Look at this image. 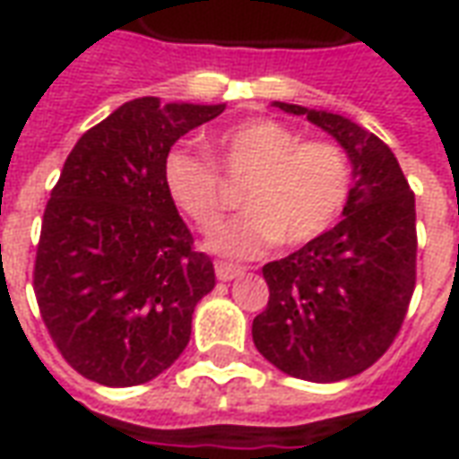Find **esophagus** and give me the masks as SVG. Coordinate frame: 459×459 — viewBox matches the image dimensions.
<instances>
[{
  "mask_svg": "<svg viewBox=\"0 0 459 459\" xmlns=\"http://www.w3.org/2000/svg\"><path fill=\"white\" fill-rule=\"evenodd\" d=\"M238 275H243V268H238V265H233V263H216V278L221 282H229V280L238 278Z\"/></svg>",
  "mask_w": 459,
  "mask_h": 459,
  "instance_id": "esophagus-1",
  "label": "esophagus"
}]
</instances>
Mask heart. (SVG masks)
Listing matches in <instances>:
<instances>
[{
	"instance_id": "obj_1",
	"label": "heart",
	"mask_w": 459,
	"mask_h": 459,
	"mask_svg": "<svg viewBox=\"0 0 459 459\" xmlns=\"http://www.w3.org/2000/svg\"><path fill=\"white\" fill-rule=\"evenodd\" d=\"M223 169L250 177L243 189L248 209L213 230L206 246L230 258H258L278 240L290 246L317 238L339 219L351 189L346 152L327 140H305L270 117L233 125L213 137ZM171 206L196 229L209 230L223 213L216 167L177 147L161 169Z\"/></svg>"
}]
</instances>
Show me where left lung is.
<instances>
[{
    "mask_svg": "<svg viewBox=\"0 0 459 459\" xmlns=\"http://www.w3.org/2000/svg\"><path fill=\"white\" fill-rule=\"evenodd\" d=\"M332 134L351 161L342 221L263 268L270 299L253 342L282 374L334 384L378 361L415 288V196L388 144L344 115L280 103Z\"/></svg>",
    "mask_w": 459,
    "mask_h": 459,
    "instance_id": "obj_1",
    "label": "left lung"
}]
</instances>
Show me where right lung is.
Here are the masks:
<instances>
[{
    "mask_svg": "<svg viewBox=\"0 0 459 459\" xmlns=\"http://www.w3.org/2000/svg\"><path fill=\"white\" fill-rule=\"evenodd\" d=\"M223 110L137 98L65 160L44 211L34 292L58 351L95 384H147L189 344L194 307L216 275L161 169L174 142Z\"/></svg>",
    "mask_w": 459,
    "mask_h": 459,
    "instance_id": "obj_1",
    "label": "right lung"
}]
</instances>
